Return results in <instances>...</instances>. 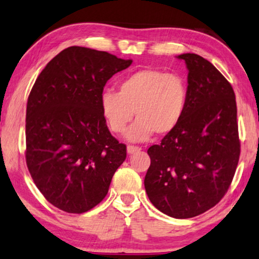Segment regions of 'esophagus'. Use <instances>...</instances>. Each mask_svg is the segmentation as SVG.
<instances>
[{
    "instance_id": "1",
    "label": "esophagus",
    "mask_w": 259,
    "mask_h": 259,
    "mask_svg": "<svg viewBox=\"0 0 259 259\" xmlns=\"http://www.w3.org/2000/svg\"><path fill=\"white\" fill-rule=\"evenodd\" d=\"M126 151H128L129 154H131V153L141 151V148H140V146H136V145H128V148H126Z\"/></svg>"
}]
</instances>
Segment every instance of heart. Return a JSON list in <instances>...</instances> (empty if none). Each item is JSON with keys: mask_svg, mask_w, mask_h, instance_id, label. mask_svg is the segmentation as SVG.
<instances>
[{"mask_svg": "<svg viewBox=\"0 0 259 259\" xmlns=\"http://www.w3.org/2000/svg\"><path fill=\"white\" fill-rule=\"evenodd\" d=\"M187 84L178 74L160 69H141L118 83V92L105 91L100 108L108 128L123 134L134 115L126 138L133 142L149 140L156 133L166 136L175 131L187 106Z\"/></svg>", "mask_w": 259, "mask_h": 259, "instance_id": "obj_1", "label": "heart"}]
</instances>
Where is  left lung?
Here are the masks:
<instances>
[{
	"label": "left lung",
	"mask_w": 259,
	"mask_h": 259,
	"mask_svg": "<svg viewBox=\"0 0 259 259\" xmlns=\"http://www.w3.org/2000/svg\"><path fill=\"white\" fill-rule=\"evenodd\" d=\"M188 69L187 106L175 131L148 150L144 186L161 213L190 219L220 202L241 153L237 107L229 81L195 53L178 56Z\"/></svg>",
	"instance_id": "obj_1"
}]
</instances>
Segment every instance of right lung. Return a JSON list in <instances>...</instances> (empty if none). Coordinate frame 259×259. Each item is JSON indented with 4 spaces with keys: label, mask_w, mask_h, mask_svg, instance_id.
<instances>
[{
    "label": "right lung",
    "mask_w": 259,
    "mask_h": 259,
    "mask_svg": "<svg viewBox=\"0 0 259 259\" xmlns=\"http://www.w3.org/2000/svg\"><path fill=\"white\" fill-rule=\"evenodd\" d=\"M131 63L71 46L46 65L30 92L26 165L45 199L66 213H84L101 202L125 160L126 146L111 136L100 98L107 81Z\"/></svg>",
    "instance_id": "obj_1"
}]
</instances>
